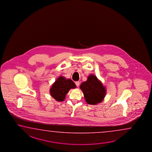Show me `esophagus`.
<instances>
[{"mask_svg": "<svg viewBox=\"0 0 152 152\" xmlns=\"http://www.w3.org/2000/svg\"><path fill=\"white\" fill-rule=\"evenodd\" d=\"M75 84H76L77 87H79V86H80V82L79 81H77V82H75Z\"/></svg>", "mask_w": 152, "mask_h": 152, "instance_id": "1", "label": "esophagus"}]
</instances>
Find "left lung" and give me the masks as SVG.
Masks as SVG:
<instances>
[{"label":"left lung","mask_w":152,"mask_h":152,"mask_svg":"<svg viewBox=\"0 0 152 152\" xmlns=\"http://www.w3.org/2000/svg\"><path fill=\"white\" fill-rule=\"evenodd\" d=\"M86 102L89 104L96 105L102 101L106 94V88L95 75H90L87 81L80 86Z\"/></svg>","instance_id":"left-lung-1"}]
</instances>
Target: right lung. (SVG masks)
I'll return each mask as SVG.
<instances>
[{
  "instance_id": "right-lung-1",
  "label": "right lung",
  "mask_w": 152,
  "mask_h": 152,
  "mask_svg": "<svg viewBox=\"0 0 152 152\" xmlns=\"http://www.w3.org/2000/svg\"><path fill=\"white\" fill-rule=\"evenodd\" d=\"M76 88L74 82L70 79H66L63 76H59L53 83L50 89L51 96L57 101L62 102L65 99L66 94L71 89Z\"/></svg>"
}]
</instances>
